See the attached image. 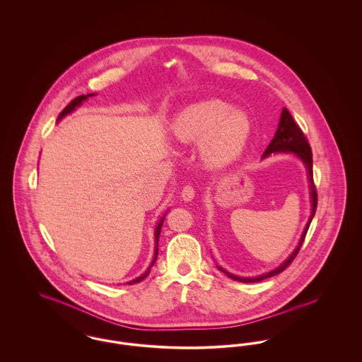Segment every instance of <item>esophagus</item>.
<instances>
[{"mask_svg": "<svg viewBox=\"0 0 362 362\" xmlns=\"http://www.w3.org/2000/svg\"><path fill=\"white\" fill-rule=\"evenodd\" d=\"M181 197L182 200L185 202H189L194 197V189H193L191 185H185L182 189H181Z\"/></svg>", "mask_w": 362, "mask_h": 362, "instance_id": "obj_1", "label": "esophagus"}]
</instances>
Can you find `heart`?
Returning a JSON list of instances; mask_svg holds the SVG:
<instances>
[{"mask_svg": "<svg viewBox=\"0 0 362 362\" xmlns=\"http://www.w3.org/2000/svg\"><path fill=\"white\" fill-rule=\"evenodd\" d=\"M173 136L181 143H200L207 165L223 168L244 149L251 133L247 114L219 100L200 101L182 110L173 122Z\"/></svg>", "mask_w": 362, "mask_h": 362, "instance_id": "heart-1", "label": "heart"}]
</instances>
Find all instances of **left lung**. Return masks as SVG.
<instances>
[{
  "instance_id": "1",
  "label": "left lung",
  "mask_w": 362,
  "mask_h": 362,
  "mask_svg": "<svg viewBox=\"0 0 362 362\" xmlns=\"http://www.w3.org/2000/svg\"><path fill=\"white\" fill-rule=\"evenodd\" d=\"M273 152H293V153H296L303 160V163H305V166L308 169L309 181H310V189H312V204H313L312 216H310L309 221H308V225H306V228L303 230V235L300 238L298 247L295 248V251L289 255L288 259L283 265L276 267L274 270H272V272H269L266 274H262V276H258V277H252V279L247 277L245 279V277H238L235 274H230V273H228L226 270H223L222 267L218 266V269L221 272H223L228 277H230L235 281H240V283H258V281H262L265 279L273 277V276L284 272L292 264L295 257L298 255V252H299V250H300V247H302V244L305 241V238H306V233H308V229L310 226V222H312L314 214H315V209H317V189H315L313 180V153H312V148H310V144H309L306 136L303 134L302 129L299 127V124L296 122L293 121V118L289 114L287 108H283L281 118H280V123H279V129H277L273 140L267 145V148H266V151L264 152V156H267V155H270Z\"/></svg>"
}]
</instances>
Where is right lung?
I'll use <instances>...</instances> for the list:
<instances>
[{"mask_svg": "<svg viewBox=\"0 0 362 362\" xmlns=\"http://www.w3.org/2000/svg\"><path fill=\"white\" fill-rule=\"evenodd\" d=\"M93 96V95H83V96H78L75 97L74 100L70 101V104L59 114V119H62L64 115H67V114H70L73 110H75V107H78V105H81V103L83 101V100H86L88 97ZM163 221H165V217L162 218L160 221H159V223H158V226H156V230H155V243H156V245H155V257H153V259H152V262H151V265L149 267L146 269V272H145L144 274H141L140 277H137V279H134V280H132V281H129V284H136V283H140V281H143L145 277L149 274V272H151V267L153 266V264L156 262V258H158V252H159V248H158V241H159V235H160V229H162V225H163Z\"/></svg>", "mask_w": 362, "mask_h": 362, "instance_id": "add662e5", "label": "right lung"}]
</instances>
